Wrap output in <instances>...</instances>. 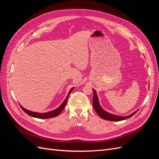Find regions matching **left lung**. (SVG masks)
<instances>
[{"label": "left lung", "mask_w": 159, "mask_h": 159, "mask_svg": "<svg viewBox=\"0 0 159 159\" xmlns=\"http://www.w3.org/2000/svg\"><path fill=\"white\" fill-rule=\"evenodd\" d=\"M93 108L95 109V111H96V113H98V115L99 116L102 118L103 119L105 120H107V121H123V120L127 119L128 118L131 117L133 115H134L135 114L137 111H134V113H131V115H128V116H125V117H121V116H118V115H113L109 113H107L104 111L102 107L100 106V105L99 103V100H98V98L97 93H96V91L93 89Z\"/></svg>", "instance_id": "8db88e82"}]
</instances>
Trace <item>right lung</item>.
Instances as JSON below:
<instances>
[{
    "label": "right lung",
    "mask_w": 159,
    "mask_h": 159,
    "mask_svg": "<svg viewBox=\"0 0 159 159\" xmlns=\"http://www.w3.org/2000/svg\"><path fill=\"white\" fill-rule=\"evenodd\" d=\"M74 88H72L70 91H69V93L67 96V98H66V99L64 100V102L61 103V105L59 107H57L56 109L54 110V111H52L50 112H48V113H36V112H33V111H30L29 110H27L25 108H24L23 107H22L21 105H20V107L22 108V109L25 111L26 114H28V115H30V116H32L33 117H36V118H39V119H49V118H52V117H55L57 115H59L60 114V113L63 111V109L65 108L66 105V103H67V101L68 99V97L70 94L71 93L72 90H73Z\"/></svg>",
    "instance_id": "right-lung-1"
}]
</instances>
